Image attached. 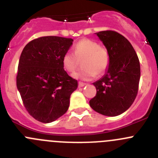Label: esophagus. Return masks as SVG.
Returning a JSON list of instances; mask_svg holds the SVG:
<instances>
[{
	"mask_svg": "<svg viewBox=\"0 0 158 158\" xmlns=\"http://www.w3.org/2000/svg\"><path fill=\"white\" fill-rule=\"evenodd\" d=\"M86 85H87L86 83H84V82H79V87H83Z\"/></svg>",
	"mask_w": 158,
	"mask_h": 158,
	"instance_id": "esophagus-1",
	"label": "esophagus"
}]
</instances>
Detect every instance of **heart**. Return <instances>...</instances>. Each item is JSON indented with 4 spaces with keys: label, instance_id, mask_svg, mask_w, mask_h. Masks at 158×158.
Instances as JSON below:
<instances>
[{
    "label": "heart",
    "instance_id": "1",
    "mask_svg": "<svg viewBox=\"0 0 158 158\" xmlns=\"http://www.w3.org/2000/svg\"><path fill=\"white\" fill-rule=\"evenodd\" d=\"M75 52L67 51L62 58L63 66L66 71L72 73L76 68L78 58H85L82 71L76 72L73 76L76 79L89 80L95 76L104 73L109 67L110 56L106 49L100 47L95 41L82 39L75 45Z\"/></svg>",
    "mask_w": 158,
    "mask_h": 158
}]
</instances>
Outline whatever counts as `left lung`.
<instances>
[{"label":"left lung","mask_w":158,"mask_h":158,"mask_svg":"<svg viewBox=\"0 0 158 158\" xmlns=\"http://www.w3.org/2000/svg\"><path fill=\"white\" fill-rule=\"evenodd\" d=\"M109 53V67L93 85L96 95L89 101L94 111L117 116L128 110L137 96L141 68L136 52L128 40L112 30L95 33Z\"/></svg>","instance_id":"left-lung-1"}]
</instances>
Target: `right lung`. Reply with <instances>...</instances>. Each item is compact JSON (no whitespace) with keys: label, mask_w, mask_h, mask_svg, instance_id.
Masks as SVG:
<instances>
[{"label":"right lung","mask_w":158,"mask_h":158,"mask_svg":"<svg viewBox=\"0 0 158 158\" xmlns=\"http://www.w3.org/2000/svg\"><path fill=\"white\" fill-rule=\"evenodd\" d=\"M71 38L48 36L28 43L20 55L17 87L29 114L50 123L67 111L78 82L63 69L62 58L73 45Z\"/></svg>","instance_id":"right-lung-1"}]
</instances>
